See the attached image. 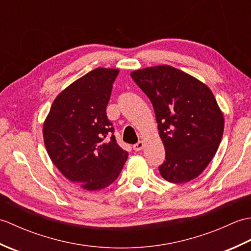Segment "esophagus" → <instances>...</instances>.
Listing matches in <instances>:
<instances>
[{"mask_svg":"<svg viewBox=\"0 0 251 251\" xmlns=\"http://www.w3.org/2000/svg\"><path fill=\"white\" fill-rule=\"evenodd\" d=\"M143 147H145V142L139 141V142H137L136 145H134V147H132V148H134L135 151H141Z\"/></svg>","mask_w":251,"mask_h":251,"instance_id":"34e87169","label":"esophagus"}]
</instances>
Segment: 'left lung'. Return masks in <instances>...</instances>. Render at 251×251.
Wrapping results in <instances>:
<instances>
[{"mask_svg": "<svg viewBox=\"0 0 251 251\" xmlns=\"http://www.w3.org/2000/svg\"><path fill=\"white\" fill-rule=\"evenodd\" d=\"M130 76L153 104L166 152L158 167L172 183L199 177L219 148L225 119L209 87L167 65L140 69Z\"/></svg>", "mask_w": 251, "mask_h": 251, "instance_id": "1", "label": "left lung"}]
</instances>
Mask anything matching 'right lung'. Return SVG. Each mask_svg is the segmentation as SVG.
<instances>
[{
  "instance_id": "add662e5",
  "label": "right lung",
  "mask_w": 251,
  "mask_h": 251,
  "mask_svg": "<svg viewBox=\"0 0 251 251\" xmlns=\"http://www.w3.org/2000/svg\"><path fill=\"white\" fill-rule=\"evenodd\" d=\"M119 72L97 68L69 85L54 100L43 125L51 162L87 191L114 182L128 157L117 145L105 112Z\"/></svg>"
}]
</instances>
